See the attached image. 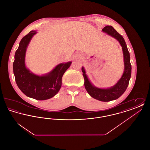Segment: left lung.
<instances>
[{
    "label": "left lung",
    "instance_id": "left-lung-1",
    "mask_svg": "<svg viewBox=\"0 0 150 150\" xmlns=\"http://www.w3.org/2000/svg\"><path fill=\"white\" fill-rule=\"evenodd\" d=\"M102 31L108 35L116 39L121 45L124 56V71L117 83L115 86L106 89H102L93 86L88 78L84 67H82L81 71L84 79V86L87 92L96 100L103 102H108L119 98L126 91L131 76L132 65L130 62V54L126 43L123 37L118 33L112 26H106Z\"/></svg>",
    "mask_w": 150,
    "mask_h": 150
}]
</instances>
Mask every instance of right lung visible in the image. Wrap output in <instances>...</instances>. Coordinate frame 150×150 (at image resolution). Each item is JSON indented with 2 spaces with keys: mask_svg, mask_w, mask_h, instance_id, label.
<instances>
[{
  "mask_svg": "<svg viewBox=\"0 0 150 150\" xmlns=\"http://www.w3.org/2000/svg\"><path fill=\"white\" fill-rule=\"evenodd\" d=\"M36 34L35 31H31L20 41L14 55L13 73L17 85L26 96L37 100H48L59 92L62 76L72 62L58 64L51 71L41 76L32 73L26 68L25 59L27 47Z\"/></svg>",
  "mask_w": 150,
  "mask_h": 150,
  "instance_id": "1",
  "label": "right lung"
}]
</instances>
